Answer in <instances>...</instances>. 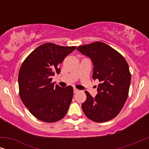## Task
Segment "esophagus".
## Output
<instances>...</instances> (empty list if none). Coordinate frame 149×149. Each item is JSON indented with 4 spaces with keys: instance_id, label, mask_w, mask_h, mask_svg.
<instances>
[{
    "instance_id": "1",
    "label": "esophagus",
    "mask_w": 149,
    "mask_h": 149,
    "mask_svg": "<svg viewBox=\"0 0 149 149\" xmlns=\"http://www.w3.org/2000/svg\"><path fill=\"white\" fill-rule=\"evenodd\" d=\"M73 90H74V93H76L79 92V89H77V88H74V89H73Z\"/></svg>"
}]
</instances>
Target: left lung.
I'll use <instances>...</instances> for the list:
<instances>
[{
    "label": "left lung",
    "mask_w": 149,
    "mask_h": 149,
    "mask_svg": "<svg viewBox=\"0 0 149 149\" xmlns=\"http://www.w3.org/2000/svg\"><path fill=\"white\" fill-rule=\"evenodd\" d=\"M77 50L92 61V77L98 79L97 94L93 97L85 91L87 99L81 108L88 119L97 123L115 118L128 97L131 74L125 59L111 47L102 42L79 46Z\"/></svg>",
    "instance_id": "8db88e82"
}]
</instances>
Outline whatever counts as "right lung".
Instances as JSON below:
<instances>
[{
  "label": "right lung",
  "instance_id": "right-lung-1",
  "mask_svg": "<svg viewBox=\"0 0 149 149\" xmlns=\"http://www.w3.org/2000/svg\"><path fill=\"white\" fill-rule=\"evenodd\" d=\"M76 48L45 43L36 48L20 67V97L32 115L40 121L53 123L67 113L73 96L72 87L55 85L52 77L60 72V64Z\"/></svg>",
  "mask_w": 149,
  "mask_h": 149
}]
</instances>
